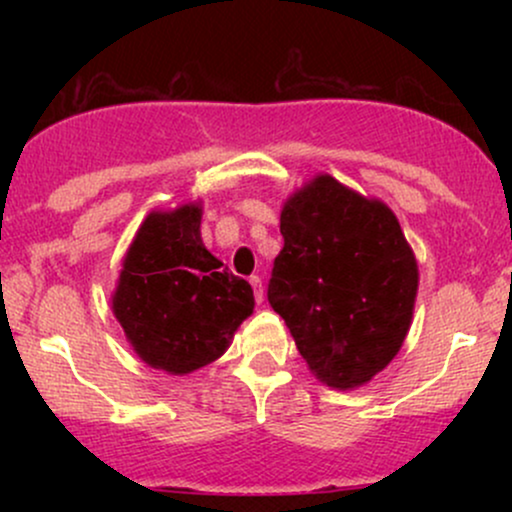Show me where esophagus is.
Masks as SVG:
<instances>
[{"mask_svg":"<svg viewBox=\"0 0 512 512\" xmlns=\"http://www.w3.org/2000/svg\"><path fill=\"white\" fill-rule=\"evenodd\" d=\"M250 286H252V291H255V301L262 303L264 301V289H262V279H260V276L252 274L250 276Z\"/></svg>","mask_w":512,"mask_h":512,"instance_id":"1","label":"esophagus"}]
</instances>
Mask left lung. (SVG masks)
Wrapping results in <instances>:
<instances>
[{
	"mask_svg": "<svg viewBox=\"0 0 512 512\" xmlns=\"http://www.w3.org/2000/svg\"><path fill=\"white\" fill-rule=\"evenodd\" d=\"M284 248L269 305L322 383L366 385L407 337L419 267L397 216L380 199L317 175L281 209Z\"/></svg>",
	"mask_w": 512,
	"mask_h": 512,
	"instance_id": "left-lung-1",
	"label": "left lung"
}]
</instances>
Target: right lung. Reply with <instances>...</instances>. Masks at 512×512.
<instances>
[{
	"label": "right lung",
	"instance_id": "obj_1",
	"mask_svg": "<svg viewBox=\"0 0 512 512\" xmlns=\"http://www.w3.org/2000/svg\"><path fill=\"white\" fill-rule=\"evenodd\" d=\"M202 207L151 211L129 245L113 293L127 342L151 368L209 366L255 308L250 284L204 248Z\"/></svg>",
	"mask_w": 512,
	"mask_h": 512
}]
</instances>
